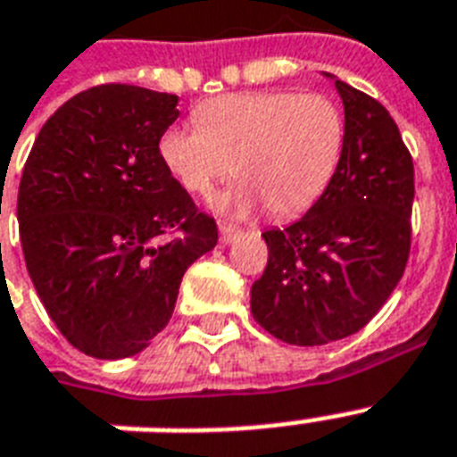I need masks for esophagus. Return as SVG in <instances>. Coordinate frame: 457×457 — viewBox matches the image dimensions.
<instances>
[{
    "mask_svg": "<svg viewBox=\"0 0 457 457\" xmlns=\"http://www.w3.org/2000/svg\"><path fill=\"white\" fill-rule=\"evenodd\" d=\"M237 237H239V229L232 228V225H220V242L222 244L235 242Z\"/></svg>",
    "mask_w": 457,
    "mask_h": 457,
    "instance_id": "1",
    "label": "esophagus"
}]
</instances>
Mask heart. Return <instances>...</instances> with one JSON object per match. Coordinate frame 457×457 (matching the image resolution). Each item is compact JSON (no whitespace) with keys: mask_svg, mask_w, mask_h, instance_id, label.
Returning <instances> with one entry per match:
<instances>
[{"mask_svg":"<svg viewBox=\"0 0 457 457\" xmlns=\"http://www.w3.org/2000/svg\"><path fill=\"white\" fill-rule=\"evenodd\" d=\"M196 128L172 125L158 158L185 192L208 199L235 172L239 185L222 211L249 213L263 204L272 218H296L327 192L339 170L346 120L320 92H237L194 111Z\"/></svg>","mask_w":457,"mask_h":457,"instance_id":"heart-1","label":"heart"}]
</instances>
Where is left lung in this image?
<instances>
[{
  "mask_svg": "<svg viewBox=\"0 0 457 457\" xmlns=\"http://www.w3.org/2000/svg\"><path fill=\"white\" fill-rule=\"evenodd\" d=\"M334 87L346 120L339 170L301 220L263 232L268 265L251 287L253 320L294 346H322L362 329L411 256V152L382 104L344 80Z\"/></svg>",
  "mask_w": 457,
  "mask_h": 457,
  "instance_id": "1",
  "label": "left lung"
}]
</instances>
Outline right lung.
Listing matches in <instances>:
<instances>
[{"mask_svg":"<svg viewBox=\"0 0 457 457\" xmlns=\"http://www.w3.org/2000/svg\"><path fill=\"white\" fill-rule=\"evenodd\" d=\"M178 96L96 85L39 130L18 187V229L59 332L102 361L145 351L172 318L182 275L218 244L158 158Z\"/></svg>","mask_w":457,"mask_h":457,"instance_id":"add662e5","label":"right lung"}]
</instances>
